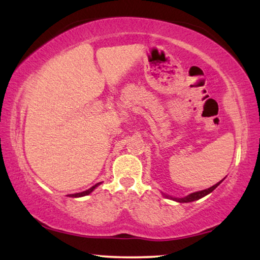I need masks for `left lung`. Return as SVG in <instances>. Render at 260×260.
I'll use <instances>...</instances> for the list:
<instances>
[{
  "instance_id": "left-lung-1",
  "label": "left lung",
  "mask_w": 260,
  "mask_h": 260,
  "mask_svg": "<svg viewBox=\"0 0 260 260\" xmlns=\"http://www.w3.org/2000/svg\"><path fill=\"white\" fill-rule=\"evenodd\" d=\"M221 183V180L219 183H217V184H214L213 186H211V187H209V189H205V190H202V191H198V192H193V193H191V194H189V196H186V197H184V198H172L174 199V201H176V202H179V203H189V202H193V201H198V199H201L202 197H204V196H206V194H209L210 192H212V191L216 189V187L219 185V184Z\"/></svg>"
}]
</instances>
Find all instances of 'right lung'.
Listing matches in <instances>:
<instances>
[{
    "mask_svg": "<svg viewBox=\"0 0 260 260\" xmlns=\"http://www.w3.org/2000/svg\"><path fill=\"white\" fill-rule=\"evenodd\" d=\"M101 183H97L96 185H93L92 187H90L89 190H86V191H83V192H78V193H74V194H68V196H70V197H83V196H86V194H89V193H91L93 190H95V187H97L100 185Z\"/></svg>",
    "mask_w": 260,
    "mask_h": 260,
    "instance_id": "right-lung-1",
    "label": "right lung"
}]
</instances>
